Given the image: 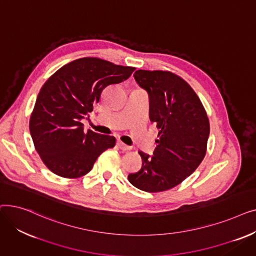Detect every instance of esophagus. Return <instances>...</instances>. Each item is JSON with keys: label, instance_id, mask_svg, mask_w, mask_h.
I'll return each mask as SVG.
<instances>
[{"label": "esophagus", "instance_id": "obj_1", "mask_svg": "<svg viewBox=\"0 0 256 256\" xmlns=\"http://www.w3.org/2000/svg\"><path fill=\"white\" fill-rule=\"evenodd\" d=\"M117 145L119 146V148H120V150H122L124 152H126V150H132V147H130V146H128V145H126V144H124V142H121V141H118V142H117Z\"/></svg>", "mask_w": 256, "mask_h": 256}]
</instances>
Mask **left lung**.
Returning <instances> with one entry per match:
<instances>
[{"instance_id":"obj_1","label":"left lung","mask_w":256,"mask_h":256,"mask_svg":"<svg viewBox=\"0 0 256 256\" xmlns=\"http://www.w3.org/2000/svg\"><path fill=\"white\" fill-rule=\"evenodd\" d=\"M134 78L150 94V118L160 130L154 156L139 152L142 167L128 178L145 192L167 191L190 176L202 162L210 121L195 91L178 74L139 70Z\"/></svg>"}]
</instances>
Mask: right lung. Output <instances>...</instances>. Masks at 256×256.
Instances as JSON below:
<instances>
[{
  "instance_id": "add662e5",
  "label": "right lung",
  "mask_w": 256,
  "mask_h": 256,
  "mask_svg": "<svg viewBox=\"0 0 256 256\" xmlns=\"http://www.w3.org/2000/svg\"><path fill=\"white\" fill-rule=\"evenodd\" d=\"M135 70L84 57L48 78L31 113L30 132L35 150L52 173L65 178L86 176L100 154L115 146L113 136L85 132L80 119L93 110L106 87L124 82Z\"/></svg>"
}]
</instances>
